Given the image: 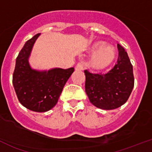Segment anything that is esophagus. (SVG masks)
<instances>
[{"label":"esophagus","instance_id":"obj_1","mask_svg":"<svg viewBox=\"0 0 152 152\" xmlns=\"http://www.w3.org/2000/svg\"><path fill=\"white\" fill-rule=\"evenodd\" d=\"M76 70H83V64L82 63H78L75 66Z\"/></svg>","mask_w":152,"mask_h":152}]
</instances>
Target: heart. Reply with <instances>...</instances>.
Listing matches in <instances>:
<instances>
[{
	"label": "heart",
	"instance_id": "obj_1",
	"mask_svg": "<svg viewBox=\"0 0 152 152\" xmlns=\"http://www.w3.org/2000/svg\"><path fill=\"white\" fill-rule=\"evenodd\" d=\"M92 50L96 51L91 57L90 65L97 70H103L107 68L115 59L116 51L112 46L96 43L93 45Z\"/></svg>",
	"mask_w": 152,
	"mask_h": 152
}]
</instances>
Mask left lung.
<instances>
[{
	"label": "left lung",
	"instance_id": "8db88e82",
	"mask_svg": "<svg viewBox=\"0 0 152 152\" xmlns=\"http://www.w3.org/2000/svg\"><path fill=\"white\" fill-rule=\"evenodd\" d=\"M117 64L105 74H86V92L93 105L104 110H113L122 106L129 98L134 86L132 65L126 51L117 44Z\"/></svg>",
	"mask_w": 152,
	"mask_h": 152
}]
</instances>
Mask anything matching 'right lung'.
<instances>
[{
	"label": "right lung",
	"mask_w": 152,
	"mask_h": 152,
	"mask_svg": "<svg viewBox=\"0 0 152 152\" xmlns=\"http://www.w3.org/2000/svg\"><path fill=\"white\" fill-rule=\"evenodd\" d=\"M40 33L27 41L16 60L13 85L19 102L27 109L45 112L54 107L74 68L37 71L30 67L28 57Z\"/></svg>",
	"instance_id": "obj_1"
}]
</instances>
